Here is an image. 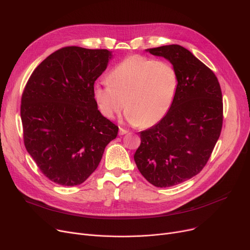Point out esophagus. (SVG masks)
Wrapping results in <instances>:
<instances>
[{"instance_id":"1","label":"esophagus","mask_w":250,"mask_h":250,"mask_svg":"<svg viewBox=\"0 0 250 250\" xmlns=\"http://www.w3.org/2000/svg\"><path fill=\"white\" fill-rule=\"evenodd\" d=\"M128 132L126 129H125V128H123V127H120V130H118V135L120 136H124V135H125V134H127Z\"/></svg>"}]
</instances>
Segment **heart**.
I'll return each mask as SVG.
<instances>
[{"label": "heart", "instance_id": "obj_1", "mask_svg": "<svg viewBox=\"0 0 250 250\" xmlns=\"http://www.w3.org/2000/svg\"><path fill=\"white\" fill-rule=\"evenodd\" d=\"M107 80L93 87L102 115L113 118L125 107V120L144 127L156 125L167 114L178 88V75L171 63L140 55L115 64Z\"/></svg>", "mask_w": 250, "mask_h": 250}]
</instances>
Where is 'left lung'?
Returning <instances> with one entry per match:
<instances>
[{
    "label": "left lung",
    "instance_id": "8db88e82",
    "mask_svg": "<svg viewBox=\"0 0 250 250\" xmlns=\"http://www.w3.org/2000/svg\"><path fill=\"white\" fill-rule=\"evenodd\" d=\"M148 51L172 63L178 88L167 114L140 133L134 158L151 185L168 188L200 173L208 161L223 125L222 91L214 72L183 46L170 44Z\"/></svg>",
    "mask_w": 250,
    "mask_h": 250
}]
</instances>
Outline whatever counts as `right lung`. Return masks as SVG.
<instances>
[{
  "label": "right lung",
  "instance_id": "add662e5",
  "mask_svg": "<svg viewBox=\"0 0 250 250\" xmlns=\"http://www.w3.org/2000/svg\"><path fill=\"white\" fill-rule=\"evenodd\" d=\"M107 49L65 46L37 65L21 98L26 150L52 182L74 187L95 171L118 126L98 110L93 95L107 67Z\"/></svg>",
  "mask_w": 250,
  "mask_h": 250
}]
</instances>
